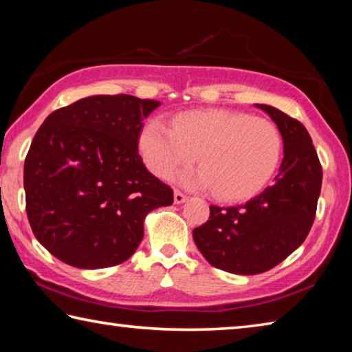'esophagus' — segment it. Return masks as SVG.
Instances as JSON below:
<instances>
[{"label": "esophagus", "mask_w": 352, "mask_h": 352, "mask_svg": "<svg viewBox=\"0 0 352 352\" xmlns=\"http://www.w3.org/2000/svg\"><path fill=\"white\" fill-rule=\"evenodd\" d=\"M186 200H188V197L183 192H180V190H178V189L174 190V201H175L177 205L184 204V201H186Z\"/></svg>", "instance_id": "obj_1"}]
</instances>
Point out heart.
Returning <instances> with one entry per match:
<instances>
[{"label": "heart", "instance_id": "b5f03b06", "mask_svg": "<svg viewBox=\"0 0 352 352\" xmlns=\"http://www.w3.org/2000/svg\"><path fill=\"white\" fill-rule=\"evenodd\" d=\"M140 152L147 169L169 178L197 155L200 169L183 172L178 182L212 189L217 199L253 197L270 182L283 153V136L269 119L243 111L211 109L184 111L172 127L152 119L140 133Z\"/></svg>", "mask_w": 352, "mask_h": 352}]
</instances>
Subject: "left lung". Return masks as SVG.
Returning <instances> with one entry per match:
<instances>
[{
  "instance_id": "obj_1",
  "label": "left lung",
  "mask_w": 352,
  "mask_h": 352,
  "mask_svg": "<svg viewBox=\"0 0 352 352\" xmlns=\"http://www.w3.org/2000/svg\"><path fill=\"white\" fill-rule=\"evenodd\" d=\"M256 107L272 118L283 136L284 158L275 183L243 205H211L210 220L192 231L204 258L236 275L270 270L305 242L323 180L306 127L275 107Z\"/></svg>"
}]
</instances>
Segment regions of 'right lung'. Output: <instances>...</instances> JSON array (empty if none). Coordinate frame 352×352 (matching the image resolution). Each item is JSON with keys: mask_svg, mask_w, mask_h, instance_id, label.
<instances>
[{"mask_svg": "<svg viewBox=\"0 0 352 352\" xmlns=\"http://www.w3.org/2000/svg\"><path fill=\"white\" fill-rule=\"evenodd\" d=\"M158 100L98 94L52 111L25 160L29 223L37 241L77 269L127 261L144 219L174 204L138 153L142 121Z\"/></svg>", "mask_w": 352, "mask_h": 352, "instance_id": "add662e5", "label": "right lung"}]
</instances>
